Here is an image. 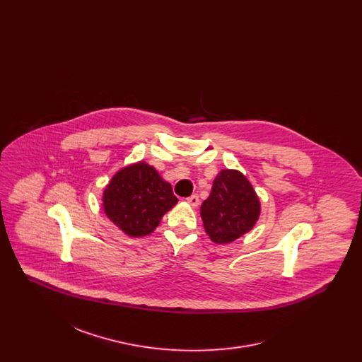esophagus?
<instances>
[{
    "mask_svg": "<svg viewBox=\"0 0 362 362\" xmlns=\"http://www.w3.org/2000/svg\"><path fill=\"white\" fill-rule=\"evenodd\" d=\"M187 202H189V205L192 207H197L198 205H199V197L197 195V194H194V195H191V197H189L187 199H186Z\"/></svg>",
    "mask_w": 362,
    "mask_h": 362,
    "instance_id": "esophagus-1",
    "label": "esophagus"
}]
</instances>
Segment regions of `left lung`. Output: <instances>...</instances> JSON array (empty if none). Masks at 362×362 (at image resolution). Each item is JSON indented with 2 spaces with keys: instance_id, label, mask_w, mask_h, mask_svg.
<instances>
[{
  "instance_id": "8db88e82",
  "label": "left lung",
  "mask_w": 362,
  "mask_h": 362,
  "mask_svg": "<svg viewBox=\"0 0 362 362\" xmlns=\"http://www.w3.org/2000/svg\"><path fill=\"white\" fill-rule=\"evenodd\" d=\"M260 201L250 180L238 170H221L202 202L201 218L210 240L229 244L258 223Z\"/></svg>"
}]
</instances>
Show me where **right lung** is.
Masks as SVG:
<instances>
[{"mask_svg": "<svg viewBox=\"0 0 362 362\" xmlns=\"http://www.w3.org/2000/svg\"><path fill=\"white\" fill-rule=\"evenodd\" d=\"M102 206L111 223L132 238L151 235L177 198L153 165L141 160L115 173L105 186Z\"/></svg>", "mask_w": 362, "mask_h": 362, "instance_id": "1", "label": "right lung"}]
</instances>
